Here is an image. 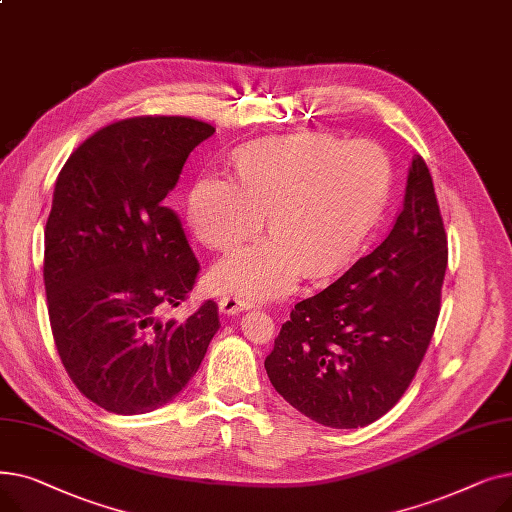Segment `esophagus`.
Here are the masks:
<instances>
[{
	"mask_svg": "<svg viewBox=\"0 0 512 512\" xmlns=\"http://www.w3.org/2000/svg\"><path fill=\"white\" fill-rule=\"evenodd\" d=\"M255 303L245 299V297H238V294H226V297L220 299V311L224 315H234V313H240V311H249L253 309Z\"/></svg>",
	"mask_w": 512,
	"mask_h": 512,
	"instance_id": "obj_1",
	"label": "esophagus"
}]
</instances>
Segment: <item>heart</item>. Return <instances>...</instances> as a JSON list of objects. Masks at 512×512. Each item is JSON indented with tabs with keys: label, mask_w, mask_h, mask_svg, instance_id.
<instances>
[{
	"label": "heart",
	"mask_w": 512,
	"mask_h": 512,
	"mask_svg": "<svg viewBox=\"0 0 512 512\" xmlns=\"http://www.w3.org/2000/svg\"><path fill=\"white\" fill-rule=\"evenodd\" d=\"M238 184L207 174L188 197V220L211 249L253 236L267 211L274 236L242 247L211 270V284L249 301L297 288L305 267L328 276L351 261L386 205L392 164L371 141L324 132L286 134L242 149Z\"/></svg>",
	"instance_id": "obj_1"
}]
</instances>
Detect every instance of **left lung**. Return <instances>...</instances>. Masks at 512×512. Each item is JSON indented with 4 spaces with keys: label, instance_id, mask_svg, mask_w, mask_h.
<instances>
[{
    "label": "left lung",
    "instance_id": "8db88e82",
    "mask_svg": "<svg viewBox=\"0 0 512 512\" xmlns=\"http://www.w3.org/2000/svg\"><path fill=\"white\" fill-rule=\"evenodd\" d=\"M448 242L432 174L413 157L402 209L378 249L294 305L265 371L309 419L353 429L407 392L440 315Z\"/></svg>",
    "mask_w": 512,
    "mask_h": 512
}]
</instances>
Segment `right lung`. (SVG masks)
Listing matches in <instances>:
<instances>
[{"label":"right lung","instance_id":"add662e5","mask_svg":"<svg viewBox=\"0 0 512 512\" xmlns=\"http://www.w3.org/2000/svg\"><path fill=\"white\" fill-rule=\"evenodd\" d=\"M213 132L184 116L118 120L78 145L58 176L43 257L51 334L74 386L110 413L164 407L220 330L213 301L182 324L159 319L188 299L201 270L166 197Z\"/></svg>","mask_w":512,"mask_h":512}]
</instances>
